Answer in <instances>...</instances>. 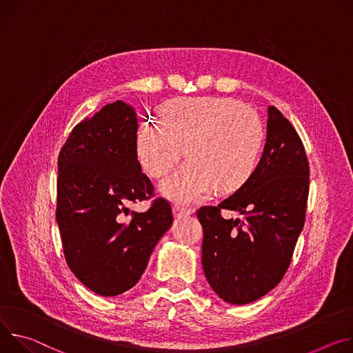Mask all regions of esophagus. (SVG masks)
<instances>
[{"label": "esophagus", "instance_id": "obj_1", "mask_svg": "<svg viewBox=\"0 0 353 353\" xmlns=\"http://www.w3.org/2000/svg\"><path fill=\"white\" fill-rule=\"evenodd\" d=\"M193 210L190 208H185L181 205H174V216L175 217H183V216H189L192 214Z\"/></svg>", "mask_w": 353, "mask_h": 353}]
</instances>
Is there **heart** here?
Wrapping results in <instances>:
<instances>
[{
	"label": "heart",
	"mask_w": 353,
	"mask_h": 353,
	"mask_svg": "<svg viewBox=\"0 0 353 353\" xmlns=\"http://www.w3.org/2000/svg\"><path fill=\"white\" fill-rule=\"evenodd\" d=\"M265 140L258 113L231 98H175L161 105L160 122L140 123L134 145L148 175L168 174L160 190L179 203L196 202L214 186L231 190L255 171ZM185 150H183V147Z\"/></svg>",
	"instance_id": "heart-1"
}]
</instances>
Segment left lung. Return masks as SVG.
I'll use <instances>...</instances> for the list:
<instances>
[{
  "mask_svg": "<svg viewBox=\"0 0 353 353\" xmlns=\"http://www.w3.org/2000/svg\"><path fill=\"white\" fill-rule=\"evenodd\" d=\"M310 168L304 145L286 117L268 108L266 143L252 175L217 206H203L202 266L214 293L247 304L275 288L290 265L304 225ZM221 208L243 214L223 219Z\"/></svg>",
  "mask_w": 353,
  "mask_h": 353,
  "instance_id": "1",
  "label": "left lung"
}]
</instances>
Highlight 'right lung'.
<instances>
[{
	"instance_id": "add662e5",
	"label": "right lung",
	"mask_w": 353,
	"mask_h": 353,
	"mask_svg": "<svg viewBox=\"0 0 353 353\" xmlns=\"http://www.w3.org/2000/svg\"><path fill=\"white\" fill-rule=\"evenodd\" d=\"M136 116L123 101L105 105L72 129L57 161L56 220L65 262L78 281L105 297L140 281L172 224L163 198L143 213L129 209L154 192L137 160Z\"/></svg>"
}]
</instances>
